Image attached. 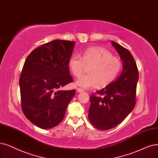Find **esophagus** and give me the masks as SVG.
I'll list each match as a JSON object with an SVG mask.
<instances>
[{"mask_svg": "<svg viewBox=\"0 0 158 158\" xmlns=\"http://www.w3.org/2000/svg\"><path fill=\"white\" fill-rule=\"evenodd\" d=\"M77 91L78 92H84V90H83V89H80V88H77Z\"/></svg>", "mask_w": 158, "mask_h": 158, "instance_id": "1", "label": "esophagus"}]
</instances>
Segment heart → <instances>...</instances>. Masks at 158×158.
Here are the masks:
<instances>
[{
	"instance_id": "b5f03b06",
	"label": "heart",
	"mask_w": 158,
	"mask_h": 158,
	"mask_svg": "<svg viewBox=\"0 0 158 158\" xmlns=\"http://www.w3.org/2000/svg\"><path fill=\"white\" fill-rule=\"evenodd\" d=\"M70 71L75 77L83 73L86 66H90L89 74L84 75L76 81V85L85 89L94 88L98 85L103 87L114 81L122 69L120 58L113 56L109 50L92 47L85 49L82 56L74 54L68 60Z\"/></svg>"
}]
</instances>
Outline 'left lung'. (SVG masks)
<instances>
[{
    "instance_id": "1",
    "label": "left lung",
    "mask_w": 158,
    "mask_h": 158,
    "mask_svg": "<svg viewBox=\"0 0 158 158\" xmlns=\"http://www.w3.org/2000/svg\"><path fill=\"white\" fill-rule=\"evenodd\" d=\"M123 62L119 77L97 94L90 98L89 119L90 123L100 130H108L123 121L135 106L136 88L139 79L137 64L131 52L120 45L111 42Z\"/></svg>"
}]
</instances>
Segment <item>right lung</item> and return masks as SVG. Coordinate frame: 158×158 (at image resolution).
<instances>
[{"label":"right lung","mask_w":158,"mask_h":158,"mask_svg":"<svg viewBox=\"0 0 158 158\" xmlns=\"http://www.w3.org/2000/svg\"><path fill=\"white\" fill-rule=\"evenodd\" d=\"M75 42L55 40L35 49L25 60L19 79L21 107L26 117L42 129L63 120L75 90L60 89L72 83L68 60Z\"/></svg>","instance_id":"obj_1"}]
</instances>
